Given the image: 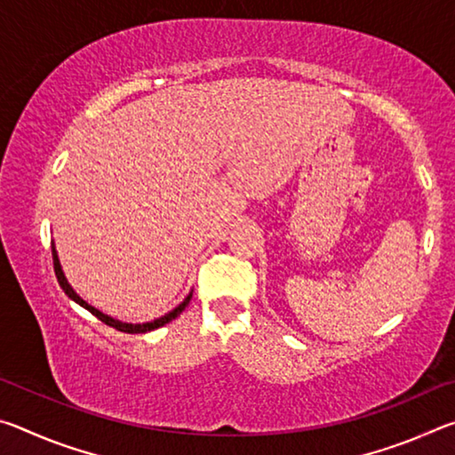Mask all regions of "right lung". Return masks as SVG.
Wrapping results in <instances>:
<instances>
[{
    "mask_svg": "<svg viewBox=\"0 0 455 455\" xmlns=\"http://www.w3.org/2000/svg\"><path fill=\"white\" fill-rule=\"evenodd\" d=\"M52 257H53V271H56V276H58L60 287L64 289L66 295L70 297L72 301H76L78 305H82L84 309H88L92 315H96V317H98L100 321H102V323H106V325H110V327H114V329H118V331H122V333H146V331H154V329L163 327V325H166V323H171L172 319L179 317V315H180L184 309H187V305L190 303V299H192V292H188L187 299H184V301H182L179 307H174V309H172L171 313H166L164 317L154 319V321H150V323H136V325H134V323H122V321H118V319L108 317V315H104L102 311H98L96 307L88 305V303L84 301V299L78 295V292H76V291L72 289V284L68 283L64 271H61V265H60V259H58L56 246H53V244H52Z\"/></svg>",
    "mask_w": 455,
    "mask_h": 455,
    "instance_id": "1",
    "label": "right lung"
}]
</instances>
